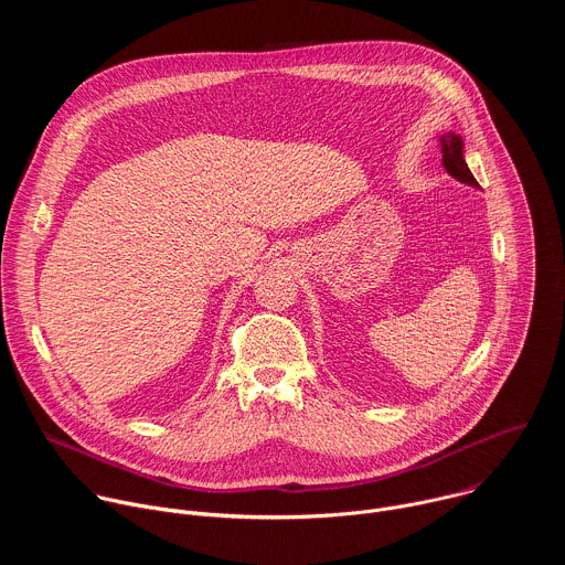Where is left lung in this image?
<instances>
[{
	"label": "left lung",
	"mask_w": 565,
	"mask_h": 565,
	"mask_svg": "<svg viewBox=\"0 0 565 565\" xmlns=\"http://www.w3.org/2000/svg\"><path fill=\"white\" fill-rule=\"evenodd\" d=\"M440 151H443V166H445V170H447L454 179H458L460 183H467V185L478 188L473 174L469 172V168H467V163H465V158H462V140H460V136H456V134H445V136L440 138Z\"/></svg>",
	"instance_id": "left-lung-1"
}]
</instances>
